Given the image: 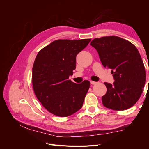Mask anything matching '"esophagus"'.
<instances>
[{"label": "esophagus", "mask_w": 149, "mask_h": 149, "mask_svg": "<svg viewBox=\"0 0 149 149\" xmlns=\"http://www.w3.org/2000/svg\"><path fill=\"white\" fill-rule=\"evenodd\" d=\"M90 83L91 84H96L97 83L95 81H90Z\"/></svg>", "instance_id": "34e87169"}]
</instances>
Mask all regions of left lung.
Instances as JSON below:
<instances>
[{
	"label": "left lung",
	"instance_id": "left-lung-1",
	"mask_svg": "<svg viewBox=\"0 0 149 149\" xmlns=\"http://www.w3.org/2000/svg\"><path fill=\"white\" fill-rule=\"evenodd\" d=\"M102 65L111 69L115 81L104 83L107 92L102 104L116 111L131 107L141 97L146 83V70L137 48L126 40L110 36L95 38L90 43ZM149 81V80H148Z\"/></svg>",
	"mask_w": 149,
	"mask_h": 149
}]
</instances>
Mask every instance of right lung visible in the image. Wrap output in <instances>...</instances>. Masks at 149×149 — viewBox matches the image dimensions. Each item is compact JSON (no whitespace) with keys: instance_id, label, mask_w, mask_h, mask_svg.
<instances>
[{"instance_id":"1","label":"right lung","mask_w":149,"mask_h":149,"mask_svg":"<svg viewBox=\"0 0 149 149\" xmlns=\"http://www.w3.org/2000/svg\"><path fill=\"white\" fill-rule=\"evenodd\" d=\"M91 39L57 40L40 50L32 68L34 93L52 114L66 117L83 106L90 83L76 84L68 79L76 68V56Z\"/></svg>"}]
</instances>
